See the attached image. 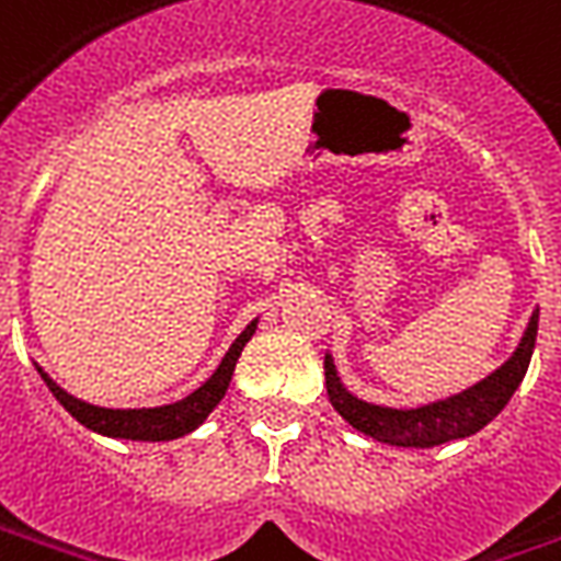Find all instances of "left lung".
Returning <instances> with one entry per match:
<instances>
[{
	"instance_id": "obj_1",
	"label": "left lung",
	"mask_w": 561,
	"mask_h": 561,
	"mask_svg": "<svg viewBox=\"0 0 561 561\" xmlns=\"http://www.w3.org/2000/svg\"><path fill=\"white\" fill-rule=\"evenodd\" d=\"M535 335H538V312H533L524 339L517 344V351L505 365H500L491 377H484L481 383L470 386L467 392L451 396L446 401H434L416 410H392L365 404L354 398L335 375L333 359H323V375H327V396L333 401V408L347 419L359 434L375 437L389 446H410V449H431L449 439L470 437L481 431L493 416H500L502 408L512 401L514 389L524 380L529 359H533Z\"/></svg>"
}]
</instances>
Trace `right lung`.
<instances>
[{
    "label": "right lung",
    "mask_w": 561,
    "mask_h": 561,
    "mask_svg": "<svg viewBox=\"0 0 561 561\" xmlns=\"http://www.w3.org/2000/svg\"><path fill=\"white\" fill-rule=\"evenodd\" d=\"M255 323L252 321L243 330V333L234 339V344L228 347V354L222 356V363L214 375L207 377L205 383L198 386L193 396H186L184 401H175V404H165V408H148V410H110V408H94V404H85L80 398L68 396L61 386H56L49 380L41 368L37 375L44 377V383L49 386V392L59 398V404L68 410L70 416L82 422L85 428L98 431L103 437H122V439H148V443H160V439H178L196 431L210 410L217 408L222 396H226L228 383H231V375H234V365H238L240 351L247 347V342L255 333Z\"/></svg>",
    "instance_id": "add662e5"
}]
</instances>
